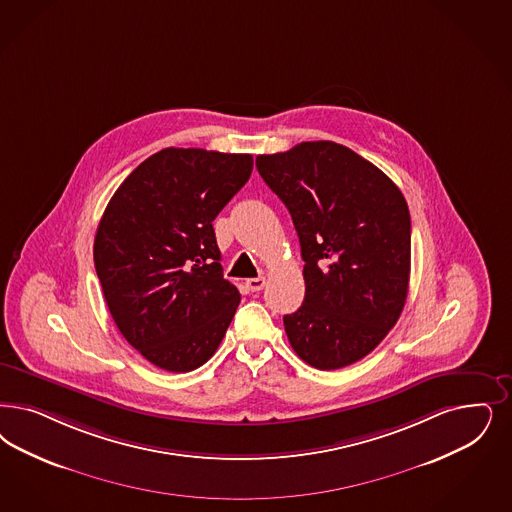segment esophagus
<instances>
[{
  "instance_id": "obj_1",
  "label": "esophagus",
  "mask_w": 512,
  "mask_h": 512,
  "mask_svg": "<svg viewBox=\"0 0 512 512\" xmlns=\"http://www.w3.org/2000/svg\"><path fill=\"white\" fill-rule=\"evenodd\" d=\"M266 280L261 276V278H251V280H247L246 287L249 291H261L263 287H265Z\"/></svg>"
}]
</instances>
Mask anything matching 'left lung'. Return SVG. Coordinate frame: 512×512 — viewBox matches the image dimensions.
<instances>
[{"instance_id":"left-lung-1","label":"left lung","mask_w":512,"mask_h":512,"mask_svg":"<svg viewBox=\"0 0 512 512\" xmlns=\"http://www.w3.org/2000/svg\"><path fill=\"white\" fill-rule=\"evenodd\" d=\"M257 170L291 213L304 261V302L283 316L300 359L319 371L371 353L405 308L410 213L399 187L335 141L259 155Z\"/></svg>"}]
</instances>
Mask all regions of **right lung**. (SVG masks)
Returning a JSON list of instances; mask_svg holds the SVG:
<instances>
[{
	"mask_svg": "<svg viewBox=\"0 0 512 512\" xmlns=\"http://www.w3.org/2000/svg\"><path fill=\"white\" fill-rule=\"evenodd\" d=\"M251 170V155L168 147L124 179L100 219L94 266L107 308L159 369L204 365L236 314L212 223Z\"/></svg>",
	"mask_w": 512,
	"mask_h": 512,
	"instance_id": "1",
	"label": "right lung"
}]
</instances>
